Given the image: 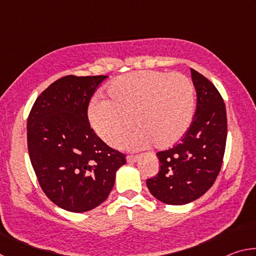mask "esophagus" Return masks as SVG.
<instances>
[{"mask_svg": "<svg viewBox=\"0 0 256 256\" xmlns=\"http://www.w3.org/2000/svg\"><path fill=\"white\" fill-rule=\"evenodd\" d=\"M138 159H140L138 156H128L126 157L128 162H138Z\"/></svg>", "mask_w": 256, "mask_h": 256, "instance_id": "obj_1", "label": "esophagus"}]
</instances>
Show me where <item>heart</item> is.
Segmentation results:
<instances>
[{"mask_svg":"<svg viewBox=\"0 0 256 256\" xmlns=\"http://www.w3.org/2000/svg\"><path fill=\"white\" fill-rule=\"evenodd\" d=\"M107 94L108 100L94 98L90 102L88 116L94 131L110 146L118 144L134 124L138 130L125 146L168 149L183 138L193 122L194 86L180 73H128L112 81Z\"/></svg>","mask_w":256,"mask_h":256,"instance_id":"b5f03b06","label":"heart"}]
</instances>
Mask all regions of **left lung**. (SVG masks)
I'll return each mask as SVG.
<instances>
[{
	"label": "left lung",
	"instance_id": "obj_1",
	"mask_svg": "<svg viewBox=\"0 0 256 256\" xmlns=\"http://www.w3.org/2000/svg\"><path fill=\"white\" fill-rule=\"evenodd\" d=\"M196 92V110L178 144L157 157L160 170L146 180L150 193L166 204L183 206L202 196L222 168L227 138V114L222 97L212 82L190 68Z\"/></svg>",
	"mask_w": 256,
	"mask_h": 256
}]
</instances>
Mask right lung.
I'll use <instances>...</instances> for the list:
<instances>
[{
    "label": "right lung",
    "instance_id": "obj_1",
    "mask_svg": "<svg viewBox=\"0 0 256 256\" xmlns=\"http://www.w3.org/2000/svg\"><path fill=\"white\" fill-rule=\"evenodd\" d=\"M107 76H66L40 94L30 110V162L46 196L81 214L110 196L125 154L108 146L90 128L88 105Z\"/></svg>",
    "mask_w": 256,
    "mask_h": 256
}]
</instances>
